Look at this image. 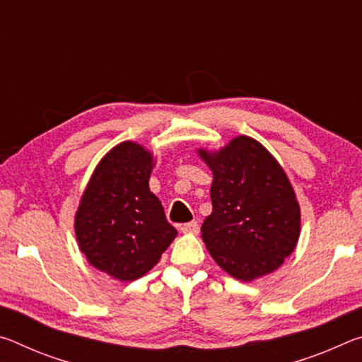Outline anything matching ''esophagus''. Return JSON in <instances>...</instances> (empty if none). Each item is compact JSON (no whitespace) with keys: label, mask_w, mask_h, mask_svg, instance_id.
Wrapping results in <instances>:
<instances>
[{"label":"esophagus","mask_w":362,"mask_h":362,"mask_svg":"<svg viewBox=\"0 0 362 362\" xmlns=\"http://www.w3.org/2000/svg\"><path fill=\"white\" fill-rule=\"evenodd\" d=\"M180 231L185 233V235H196L199 231V225L198 222H188L180 225Z\"/></svg>","instance_id":"obj_1"}]
</instances>
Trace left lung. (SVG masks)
<instances>
[{"label": "left lung", "mask_w": 362, "mask_h": 362, "mask_svg": "<svg viewBox=\"0 0 362 362\" xmlns=\"http://www.w3.org/2000/svg\"><path fill=\"white\" fill-rule=\"evenodd\" d=\"M198 155L214 177L212 214L201 226L212 259L246 283L276 272L300 236V204L278 159L249 136Z\"/></svg>", "instance_id": "1"}]
</instances>
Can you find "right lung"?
Segmentation results:
<instances>
[{
    "label": "right lung",
    "instance_id": "add662e5",
    "mask_svg": "<svg viewBox=\"0 0 362 362\" xmlns=\"http://www.w3.org/2000/svg\"><path fill=\"white\" fill-rule=\"evenodd\" d=\"M155 163L140 144L113 146L95 166L75 214L78 247L89 265L122 283L148 273L177 236L150 192Z\"/></svg>",
    "mask_w": 362,
    "mask_h": 362
}]
</instances>
